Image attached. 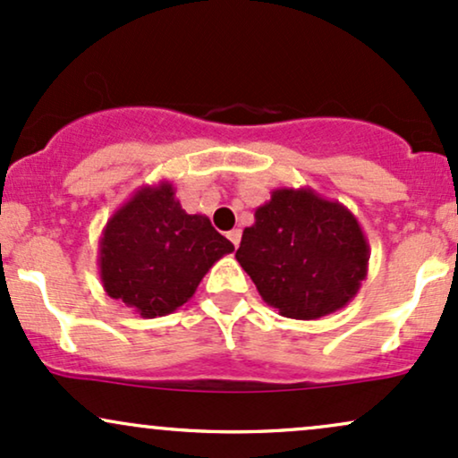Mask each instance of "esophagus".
<instances>
[{
  "label": "esophagus",
  "mask_w": 458,
  "mask_h": 458,
  "mask_svg": "<svg viewBox=\"0 0 458 458\" xmlns=\"http://www.w3.org/2000/svg\"><path fill=\"white\" fill-rule=\"evenodd\" d=\"M228 239L233 241V245H234V247H239V243H241V230H230V233H228Z\"/></svg>",
  "instance_id": "obj_1"
}]
</instances>
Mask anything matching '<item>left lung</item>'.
I'll return each instance as SVG.
<instances>
[{
    "instance_id": "8db88e82",
    "label": "left lung",
    "mask_w": 458,
    "mask_h": 458,
    "mask_svg": "<svg viewBox=\"0 0 458 458\" xmlns=\"http://www.w3.org/2000/svg\"><path fill=\"white\" fill-rule=\"evenodd\" d=\"M368 259L370 247L355 215L310 187L273 189L236 250L260 297L297 320L344 308L366 280Z\"/></svg>"
}]
</instances>
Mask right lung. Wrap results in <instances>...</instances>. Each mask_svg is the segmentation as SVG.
<instances>
[{
  "mask_svg": "<svg viewBox=\"0 0 458 458\" xmlns=\"http://www.w3.org/2000/svg\"><path fill=\"white\" fill-rule=\"evenodd\" d=\"M234 245L207 215H189L170 181L144 185L105 224L98 273L105 293L140 317H165Z\"/></svg>",
  "mask_w": 458,
  "mask_h": 458,
  "instance_id": "obj_1",
  "label": "right lung"
}]
</instances>
